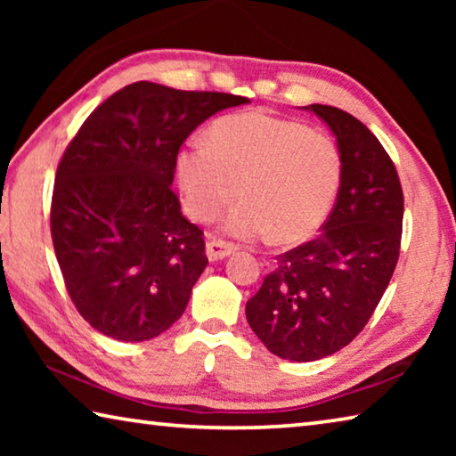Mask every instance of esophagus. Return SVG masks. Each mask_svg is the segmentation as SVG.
<instances>
[{"label":"esophagus","instance_id":"esophagus-1","mask_svg":"<svg viewBox=\"0 0 456 456\" xmlns=\"http://www.w3.org/2000/svg\"><path fill=\"white\" fill-rule=\"evenodd\" d=\"M237 247L233 243H227V241H221V239H211L209 243L205 247V253L209 261H221L229 257L231 253H235Z\"/></svg>","mask_w":456,"mask_h":456}]
</instances>
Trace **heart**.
I'll return each mask as SVG.
<instances>
[{
  "label": "heart",
  "instance_id": "obj_1",
  "mask_svg": "<svg viewBox=\"0 0 456 456\" xmlns=\"http://www.w3.org/2000/svg\"><path fill=\"white\" fill-rule=\"evenodd\" d=\"M176 176L184 211L217 217L239 195L223 227L241 239L272 231L277 243H297L322 227L342 181V154L330 136L265 112L233 114L179 154Z\"/></svg>",
  "mask_w": 456,
  "mask_h": 456
}]
</instances>
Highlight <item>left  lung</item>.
I'll list each match as a JSON object with an SVG mask.
<instances>
[{
    "label": "left lung",
    "instance_id": "obj_1",
    "mask_svg": "<svg viewBox=\"0 0 456 456\" xmlns=\"http://www.w3.org/2000/svg\"><path fill=\"white\" fill-rule=\"evenodd\" d=\"M342 154V181L322 235L277 256L275 272L245 305L265 348L293 362L342 350L372 318L395 273L404 197L380 141L352 114L310 104Z\"/></svg>",
    "mask_w": 456,
    "mask_h": 456
}]
</instances>
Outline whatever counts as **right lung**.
<instances>
[{
	"label": "right lung",
	"mask_w": 456,
	"mask_h": 456,
	"mask_svg": "<svg viewBox=\"0 0 456 456\" xmlns=\"http://www.w3.org/2000/svg\"><path fill=\"white\" fill-rule=\"evenodd\" d=\"M249 100L134 82L84 120L61 157L52 241L76 310L120 342L157 338L181 318L207 267L203 231L171 184L187 136Z\"/></svg>",
	"instance_id": "obj_1"
}]
</instances>
